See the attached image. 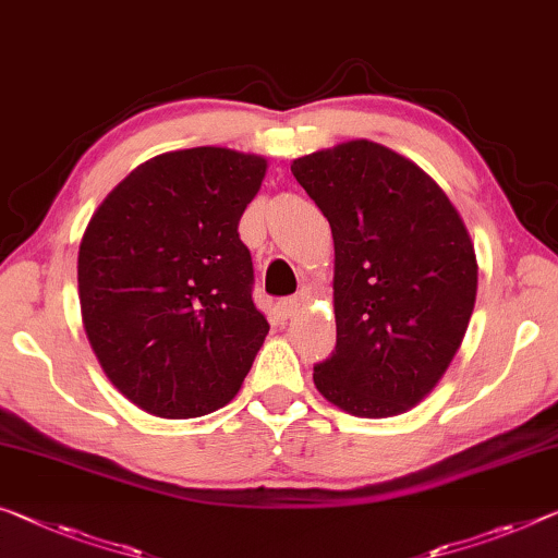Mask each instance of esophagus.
I'll use <instances>...</instances> for the list:
<instances>
[{
	"label": "esophagus",
	"mask_w": 558,
	"mask_h": 558,
	"mask_svg": "<svg viewBox=\"0 0 558 558\" xmlns=\"http://www.w3.org/2000/svg\"><path fill=\"white\" fill-rule=\"evenodd\" d=\"M277 308H279L281 319H291V316H296L299 308H302V299H299V296H284V299H279Z\"/></svg>",
	"instance_id": "34e87169"
}]
</instances>
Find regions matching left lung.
<instances>
[{"label":"left lung","mask_w":558,"mask_h":558,"mask_svg":"<svg viewBox=\"0 0 558 558\" xmlns=\"http://www.w3.org/2000/svg\"><path fill=\"white\" fill-rule=\"evenodd\" d=\"M329 219L337 347L314 384L354 416H393L436 387L476 302V254L449 196L414 161L359 140L294 159Z\"/></svg>","instance_id":"1"}]
</instances>
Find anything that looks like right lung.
Masks as SVG:
<instances>
[{"label":"right lung","mask_w":558,"mask_h":558,"mask_svg":"<svg viewBox=\"0 0 558 558\" xmlns=\"http://www.w3.org/2000/svg\"><path fill=\"white\" fill-rule=\"evenodd\" d=\"M267 159L221 147L136 167L94 211L80 244V304L109 381L165 418L229 404L269 322L256 308L239 219Z\"/></svg>","instance_id":"right-lung-1"}]
</instances>
